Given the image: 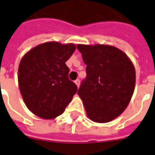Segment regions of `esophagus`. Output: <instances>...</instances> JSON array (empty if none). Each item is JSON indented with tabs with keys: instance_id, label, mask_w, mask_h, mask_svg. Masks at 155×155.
I'll list each match as a JSON object with an SVG mask.
<instances>
[{
	"instance_id": "obj_1",
	"label": "esophagus",
	"mask_w": 155,
	"mask_h": 155,
	"mask_svg": "<svg viewBox=\"0 0 155 155\" xmlns=\"http://www.w3.org/2000/svg\"><path fill=\"white\" fill-rule=\"evenodd\" d=\"M74 83H75V84H76V86H77L78 87H79V86H80V83H81V81H80V80H79V79H77V80H75V81H74Z\"/></svg>"
}]
</instances>
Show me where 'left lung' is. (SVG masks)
I'll list each match as a JSON object with an SVG mask.
<instances>
[{"instance_id": "1", "label": "left lung", "mask_w": 155, "mask_h": 155, "mask_svg": "<svg viewBox=\"0 0 155 155\" xmlns=\"http://www.w3.org/2000/svg\"><path fill=\"white\" fill-rule=\"evenodd\" d=\"M86 65V77L78 90L87 116L97 123L111 121L130 103L136 82L134 66L116 47L78 45Z\"/></svg>"}]
</instances>
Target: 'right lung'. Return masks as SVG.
Masks as SVG:
<instances>
[{"mask_svg":"<svg viewBox=\"0 0 155 155\" xmlns=\"http://www.w3.org/2000/svg\"><path fill=\"white\" fill-rule=\"evenodd\" d=\"M75 50L74 44L47 42L34 47L18 67L20 92L29 110L42 119H53L64 113L77 91L69 79L65 62Z\"/></svg>","mask_w":155,"mask_h":155,"instance_id":"1","label":"right lung"}]
</instances>
